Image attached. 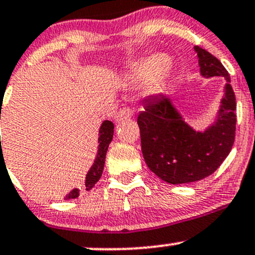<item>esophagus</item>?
<instances>
[{
    "label": "esophagus",
    "mask_w": 255,
    "mask_h": 255,
    "mask_svg": "<svg viewBox=\"0 0 255 255\" xmlns=\"http://www.w3.org/2000/svg\"><path fill=\"white\" fill-rule=\"evenodd\" d=\"M132 116H133L132 109L122 108V109H120L119 113L116 114V116H115V120H116V122H122V121H125V120L130 119Z\"/></svg>",
    "instance_id": "34e87169"
}]
</instances>
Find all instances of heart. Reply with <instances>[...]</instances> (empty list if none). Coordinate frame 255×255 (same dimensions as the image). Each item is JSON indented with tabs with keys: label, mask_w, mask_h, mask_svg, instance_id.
<instances>
[{
	"label": "heart",
	"mask_w": 255,
	"mask_h": 255,
	"mask_svg": "<svg viewBox=\"0 0 255 255\" xmlns=\"http://www.w3.org/2000/svg\"><path fill=\"white\" fill-rule=\"evenodd\" d=\"M169 65V61L166 57H162V55H158V57L152 58V59L145 61L141 65L136 66L135 69V75L138 77L141 78H151L156 77L158 75L163 74L166 71L167 68Z\"/></svg>",
	"instance_id": "1"
}]
</instances>
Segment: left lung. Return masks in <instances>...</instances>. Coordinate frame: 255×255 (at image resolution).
Instances as JSON below:
<instances>
[{"mask_svg": "<svg viewBox=\"0 0 255 255\" xmlns=\"http://www.w3.org/2000/svg\"><path fill=\"white\" fill-rule=\"evenodd\" d=\"M201 74L206 77L230 75L219 59L195 46ZM141 151L151 172L169 184L194 183L219 168L228 157L236 132V98L230 83L225 87L215 125L195 132L177 113L166 96H150L138 115Z\"/></svg>", "mask_w": 255, "mask_h": 255, "instance_id": "8db88e82", "label": "left lung"}]
</instances>
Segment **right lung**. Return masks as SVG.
Returning a JSON list of instances; mask_svg holds the SVG:
<instances>
[{
    "instance_id": "obj_1",
    "label": "right lung",
    "mask_w": 255,
    "mask_h": 255,
    "mask_svg": "<svg viewBox=\"0 0 255 255\" xmlns=\"http://www.w3.org/2000/svg\"><path fill=\"white\" fill-rule=\"evenodd\" d=\"M114 135V123L111 121H104L103 122L102 127L99 130V146H98V155L96 161H94L93 166L91 167L89 172L87 173L86 180H85V189L87 191L92 189L100 177L103 174V169H104L105 164V156L106 151H108L109 144L113 140ZM81 190L80 189H74L70 194L66 196V200L70 198H76L80 196Z\"/></svg>"
}]
</instances>
